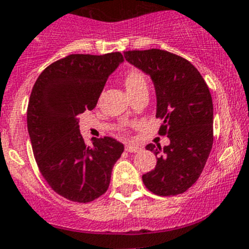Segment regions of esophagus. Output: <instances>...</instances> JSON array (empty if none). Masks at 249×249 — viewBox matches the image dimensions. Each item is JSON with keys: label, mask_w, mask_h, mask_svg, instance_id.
Wrapping results in <instances>:
<instances>
[{"label": "esophagus", "mask_w": 249, "mask_h": 249, "mask_svg": "<svg viewBox=\"0 0 249 249\" xmlns=\"http://www.w3.org/2000/svg\"><path fill=\"white\" fill-rule=\"evenodd\" d=\"M125 149L130 153H136V152L141 151V147L137 146V144H132V143H126L125 144Z\"/></svg>", "instance_id": "esophagus-1"}]
</instances>
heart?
Wrapping results in <instances>:
<instances>
[{
    "mask_svg": "<svg viewBox=\"0 0 249 249\" xmlns=\"http://www.w3.org/2000/svg\"><path fill=\"white\" fill-rule=\"evenodd\" d=\"M125 88L127 93H134L140 90L147 89V81L143 74L137 71H132L125 76Z\"/></svg>",
    "mask_w": 249,
    "mask_h": 249,
    "instance_id": "obj_1",
    "label": "heart"
}]
</instances>
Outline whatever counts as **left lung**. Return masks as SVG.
Returning a JSON list of instances; mask_svg holds the SVG:
<instances>
[{
  "mask_svg": "<svg viewBox=\"0 0 249 249\" xmlns=\"http://www.w3.org/2000/svg\"><path fill=\"white\" fill-rule=\"evenodd\" d=\"M125 59L151 76L157 96L159 134L170 143L147 144L157 165L142 175L158 196H175L191 187L203 171L213 146V101L199 71L185 58L168 51H126Z\"/></svg>",
  "mask_w": 249,
  "mask_h": 249,
  "instance_id": "8db88e82",
  "label": "left lung"
}]
</instances>
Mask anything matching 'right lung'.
<instances>
[{"instance_id": "1", "label": "right lung", "mask_w": 249, "mask_h": 249, "mask_svg": "<svg viewBox=\"0 0 249 249\" xmlns=\"http://www.w3.org/2000/svg\"><path fill=\"white\" fill-rule=\"evenodd\" d=\"M124 58L71 54L48 66L36 80L26 113L28 131L40 173L51 189L69 201L88 203L108 190L124 144L112 137L88 146L79 115L92 110L110 74Z\"/></svg>"}]
</instances>
